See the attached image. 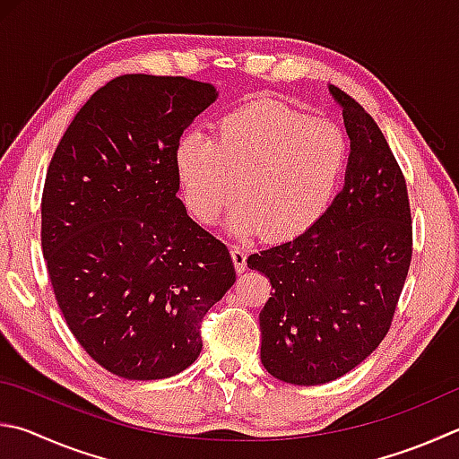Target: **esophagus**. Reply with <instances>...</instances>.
Segmentation results:
<instances>
[{
  "label": "esophagus",
  "instance_id": "esophagus-1",
  "mask_svg": "<svg viewBox=\"0 0 459 459\" xmlns=\"http://www.w3.org/2000/svg\"><path fill=\"white\" fill-rule=\"evenodd\" d=\"M230 256H232V263H235L237 273H245L247 271V251H245V248L232 247Z\"/></svg>",
  "mask_w": 459,
  "mask_h": 459
}]
</instances>
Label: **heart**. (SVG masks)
Here are the masks:
<instances>
[{"mask_svg":"<svg viewBox=\"0 0 459 459\" xmlns=\"http://www.w3.org/2000/svg\"><path fill=\"white\" fill-rule=\"evenodd\" d=\"M347 160V143L277 100H255L219 122L216 138L188 132L177 146V170L188 212L212 224L235 196V235L269 240L303 235L327 211Z\"/></svg>","mask_w":459,"mask_h":459,"instance_id":"heart-1","label":"heart"}]
</instances>
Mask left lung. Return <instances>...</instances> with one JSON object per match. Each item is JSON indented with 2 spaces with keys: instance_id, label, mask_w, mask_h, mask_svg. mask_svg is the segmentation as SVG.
I'll use <instances>...</instances> for the list:
<instances>
[{
  "instance_id": "obj_1",
  "label": "left lung",
  "mask_w": 459,
  "mask_h": 459,
  "mask_svg": "<svg viewBox=\"0 0 459 459\" xmlns=\"http://www.w3.org/2000/svg\"><path fill=\"white\" fill-rule=\"evenodd\" d=\"M329 94L349 136L345 185L311 229L248 256L274 293L258 315L261 363L293 385L355 369L387 335L411 263L405 178L385 136L351 96Z\"/></svg>"
}]
</instances>
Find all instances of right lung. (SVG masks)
Instances as JSON below:
<instances>
[{
  "instance_id": "1",
  "label": "right lung",
  "mask_w": 459,
  "mask_h": 459,
  "mask_svg": "<svg viewBox=\"0 0 459 459\" xmlns=\"http://www.w3.org/2000/svg\"><path fill=\"white\" fill-rule=\"evenodd\" d=\"M219 91L128 74L100 88L57 144L41 196L56 301L96 363L164 379L203 351V315L237 281L229 248L177 196L182 132Z\"/></svg>"
}]
</instances>
